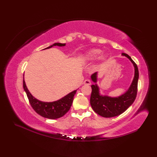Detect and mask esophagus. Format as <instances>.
<instances>
[{
	"mask_svg": "<svg viewBox=\"0 0 157 157\" xmlns=\"http://www.w3.org/2000/svg\"><path fill=\"white\" fill-rule=\"evenodd\" d=\"M84 84L85 85H90L91 84V81L89 79H86L84 81Z\"/></svg>",
	"mask_w": 157,
	"mask_h": 157,
	"instance_id": "esophagus-1",
	"label": "esophagus"
}]
</instances>
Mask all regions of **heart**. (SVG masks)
<instances>
[{"label":"heart","mask_w":157,"mask_h":157,"mask_svg":"<svg viewBox=\"0 0 157 157\" xmlns=\"http://www.w3.org/2000/svg\"><path fill=\"white\" fill-rule=\"evenodd\" d=\"M101 54V51L99 49H94L90 50L86 55V58L88 60L92 61L96 60L99 58Z\"/></svg>","instance_id":"b5f03b06"}]
</instances>
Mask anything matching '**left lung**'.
I'll use <instances>...</instances> for the list:
<instances>
[{
	"instance_id": "1",
	"label": "left lung",
	"mask_w": 157,
	"mask_h": 157,
	"mask_svg": "<svg viewBox=\"0 0 157 157\" xmlns=\"http://www.w3.org/2000/svg\"><path fill=\"white\" fill-rule=\"evenodd\" d=\"M132 63L134 67V77L132 84L127 91L117 97H111L106 95H101L99 88L97 84L98 72L91 76V79L94 82L92 87V94L90 96V105L93 110L99 115L105 118L114 117L124 113L134 103L137 91V82L139 78V71L137 65L130 57L122 53Z\"/></svg>"
}]
</instances>
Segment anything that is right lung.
Returning a JSON list of instances; mask_svg holds the SVG:
<instances>
[{"instance_id": "1", "label": "right lung", "mask_w": 157, "mask_h": 157, "mask_svg": "<svg viewBox=\"0 0 157 157\" xmlns=\"http://www.w3.org/2000/svg\"><path fill=\"white\" fill-rule=\"evenodd\" d=\"M54 46H65V43L62 44L56 42V43H54L44 49L50 48ZM23 86L24 91L27 94V96L28 99H29L31 105L35 111V112L40 116L44 118H50V119H56V118H60L65 115L69 111L71 105H72L75 94H76V92H77V90H74V91L70 92L62 98L55 101L44 102L39 100V99H36L35 97L32 96V94L27 88L24 80V77H23Z\"/></svg>"}]
</instances>
